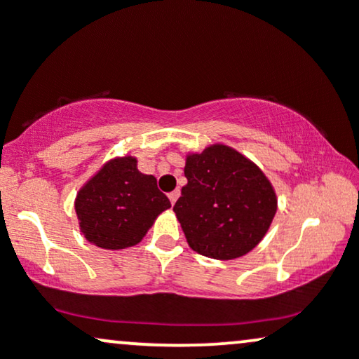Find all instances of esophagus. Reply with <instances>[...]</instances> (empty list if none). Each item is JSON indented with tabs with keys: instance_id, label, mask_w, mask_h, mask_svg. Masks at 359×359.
I'll return each mask as SVG.
<instances>
[{
	"instance_id": "obj_1",
	"label": "esophagus",
	"mask_w": 359,
	"mask_h": 359,
	"mask_svg": "<svg viewBox=\"0 0 359 359\" xmlns=\"http://www.w3.org/2000/svg\"><path fill=\"white\" fill-rule=\"evenodd\" d=\"M179 196H180L179 189H175L174 192L168 194V199H170V203H172V204H175V203H177V199H179Z\"/></svg>"
}]
</instances>
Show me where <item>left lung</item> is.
I'll return each instance as SVG.
<instances>
[{"label": "left lung", "instance_id": "obj_1", "mask_svg": "<svg viewBox=\"0 0 359 359\" xmlns=\"http://www.w3.org/2000/svg\"><path fill=\"white\" fill-rule=\"evenodd\" d=\"M184 174L187 185L174 212L194 251L233 259L263 240L277 212V196L251 160L216 143L187 155Z\"/></svg>", "mask_w": 359, "mask_h": 359}]
</instances>
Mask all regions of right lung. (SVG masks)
Returning a JSON list of instances; mask_svg holds the SVG:
<instances>
[{
    "mask_svg": "<svg viewBox=\"0 0 359 359\" xmlns=\"http://www.w3.org/2000/svg\"><path fill=\"white\" fill-rule=\"evenodd\" d=\"M74 205L86 240L104 250H125L143 240L170 201L158 191L155 177L142 174L137 158L126 155L90 177Z\"/></svg>",
    "mask_w": 359,
    "mask_h": 359,
    "instance_id": "1",
    "label": "right lung"
}]
</instances>
